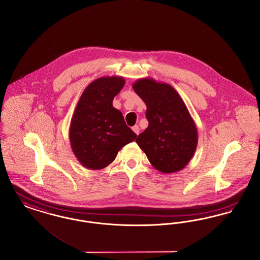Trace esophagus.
Returning a JSON list of instances; mask_svg holds the SVG:
<instances>
[{"label":"esophagus","mask_w":260,"mask_h":260,"mask_svg":"<svg viewBox=\"0 0 260 260\" xmlns=\"http://www.w3.org/2000/svg\"><path fill=\"white\" fill-rule=\"evenodd\" d=\"M132 130L134 131V133L136 134L137 136L139 135V133H140V128H139V126H138V125L133 126V127H132Z\"/></svg>","instance_id":"1"}]
</instances>
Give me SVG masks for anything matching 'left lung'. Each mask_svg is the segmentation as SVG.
Here are the masks:
<instances>
[{
	"label": "left lung",
	"mask_w": 260,
	"mask_h": 260,
	"mask_svg": "<svg viewBox=\"0 0 260 260\" xmlns=\"http://www.w3.org/2000/svg\"><path fill=\"white\" fill-rule=\"evenodd\" d=\"M133 89L147 106L148 128L136 143L150 164L169 174L183 169L198 146V129L177 91L167 83L141 78Z\"/></svg>",
	"instance_id": "1"
}]
</instances>
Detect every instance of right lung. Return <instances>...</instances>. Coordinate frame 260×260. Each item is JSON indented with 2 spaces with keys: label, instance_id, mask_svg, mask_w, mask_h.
Returning <instances> with one entry per match:
<instances>
[{
  "label": "right lung",
  "instance_id": "add662e5",
  "mask_svg": "<svg viewBox=\"0 0 260 260\" xmlns=\"http://www.w3.org/2000/svg\"><path fill=\"white\" fill-rule=\"evenodd\" d=\"M121 76H105L83 91L69 126L71 149L84 167L99 170L110 165L137 135L126 125L113 98L123 88Z\"/></svg>",
  "mask_w": 260,
  "mask_h": 260
}]
</instances>
